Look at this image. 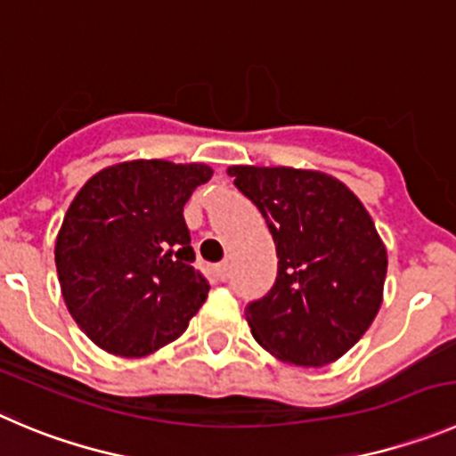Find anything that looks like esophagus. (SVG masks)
<instances>
[{
    "label": "esophagus",
    "instance_id": "34e87169",
    "mask_svg": "<svg viewBox=\"0 0 456 456\" xmlns=\"http://www.w3.org/2000/svg\"><path fill=\"white\" fill-rule=\"evenodd\" d=\"M227 272H229V263L227 261L218 263V265L214 267V274H216V279H218V281L227 279Z\"/></svg>",
    "mask_w": 456,
    "mask_h": 456
}]
</instances>
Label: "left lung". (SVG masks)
Masks as SVG:
<instances>
[{
    "mask_svg": "<svg viewBox=\"0 0 456 456\" xmlns=\"http://www.w3.org/2000/svg\"><path fill=\"white\" fill-rule=\"evenodd\" d=\"M270 227L279 258L272 290L245 308L254 339L297 367L342 357L382 304L387 249L357 195L322 170L229 166Z\"/></svg>",
    "mask_w": 456,
    "mask_h": 456,
    "instance_id": "1",
    "label": "left lung"
}]
</instances>
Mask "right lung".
<instances>
[{"label":"right lung","mask_w":456,"mask_h":456,"mask_svg":"<svg viewBox=\"0 0 456 456\" xmlns=\"http://www.w3.org/2000/svg\"><path fill=\"white\" fill-rule=\"evenodd\" d=\"M207 164L132 159L85 182L55 238L67 310L96 346L143 357L175 342L208 283L193 267L184 204Z\"/></svg>","instance_id":"obj_1"}]
</instances>
